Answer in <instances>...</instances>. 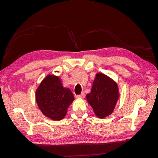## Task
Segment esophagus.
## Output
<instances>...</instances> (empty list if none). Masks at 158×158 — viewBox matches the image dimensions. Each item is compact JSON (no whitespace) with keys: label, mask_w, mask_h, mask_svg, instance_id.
<instances>
[{"label":"esophagus","mask_w":158,"mask_h":158,"mask_svg":"<svg viewBox=\"0 0 158 158\" xmlns=\"http://www.w3.org/2000/svg\"><path fill=\"white\" fill-rule=\"evenodd\" d=\"M84 93H82L81 94H80V95H76V97H77L78 98H84Z\"/></svg>","instance_id":"34e87169"}]
</instances>
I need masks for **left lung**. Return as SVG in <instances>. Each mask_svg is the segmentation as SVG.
Instances as JSON below:
<instances>
[{
	"label": "left lung",
	"mask_w": 158,
	"mask_h": 158,
	"mask_svg": "<svg viewBox=\"0 0 158 158\" xmlns=\"http://www.w3.org/2000/svg\"><path fill=\"white\" fill-rule=\"evenodd\" d=\"M86 99L99 118L106 117L113 113L118 99L117 84L109 76L98 73Z\"/></svg>",
	"instance_id": "1"
}]
</instances>
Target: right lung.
Wrapping results in <instances>:
<instances>
[{
	"label": "right lung",
	"mask_w": 158,
	"mask_h": 158,
	"mask_svg": "<svg viewBox=\"0 0 158 158\" xmlns=\"http://www.w3.org/2000/svg\"><path fill=\"white\" fill-rule=\"evenodd\" d=\"M36 102L41 112L54 121L63 119L74 97L70 89L63 88L60 78L48 75L42 81L35 93Z\"/></svg>",
	"instance_id": "1"
}]
</instances>
